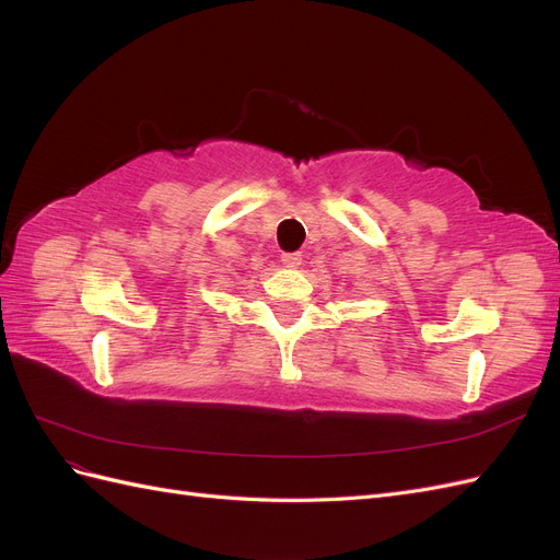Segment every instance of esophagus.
I'll return each instance as SVG.
<instances>
[{"mask_svg":"<svg viewBox=\"0 0 560 560\" xmlns=\"http://www.w3.org/2000/svg\"><path fill=\"white\" fill-rule=\"evenodd\" d=\"M301 257H303L301 252H284L282 257H280V261H282L287 268H296V266L301 264Z\"/></svg>","mask_w":560,"mask_h":560,"instance_id":"esophagus-1","label":"esophagus"}]
</instances>
